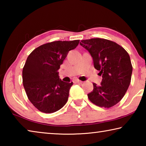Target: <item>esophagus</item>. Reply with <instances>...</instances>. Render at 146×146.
I'll list each match as a JSON object with an SVG mask.
<instances>
[{
	"instance_id": "obj_1",
	"label": "esophagus",
	"mask_w": 146,
	"mask_h": 146,
	"mask_svg": "<svg viewBox=\"0 0 146 146\" xmlns=\"http://www.w3.org/2000/svg\"><path fill=\"white\" fill-rule=\"evenodd\" d=\"M73 82L75 84H82V81L78 80V79H75V80H73Z\"/></svg>"
}]
</instances>
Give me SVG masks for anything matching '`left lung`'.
<instances>
[{
  "instance_id": "obj_1",
  "label": "left lung",
  "mask_w": 146,
  "mask_h": 146,
  "mask_svg": "<svg viewBox=\"0 0 146 146\" xmlns=\"http://www.w3.org/2000/svg\"><path fill=\"white\" fill-rule=\"evenodd\" d=\"M80 46L92 56L94 67L102 76L100 84L93 83L89 99L99 107L111 108L122 100L131 82L133 67L126 51L114 42L104 38L82 40Z\"/></svg>"
}]
</instances>
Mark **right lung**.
Returning <instances> with one entry per match:
<instances>
[{"mask_svg":"<svg viewBox=\"0 0 146 146\" xmlns=\"http://www.w3.org/2000/svg\"><path fill=\"white\" fill-rule=\"evenodd\" d=\"M79 41L43 44L27 58L23 70V86L29 101L40 111H57L67 102L73 82H63L58 70L69 51L76 48Z\"/></svg>","mask_w":146,"mask_h":146,"instance_id":"add662e5","label":"right lung"}]
</instances>
